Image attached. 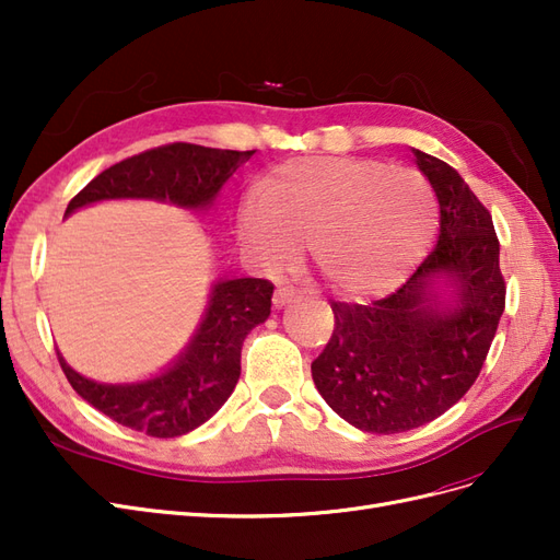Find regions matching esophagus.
<instances>
[{"label":"esophagus","mask_w":560,"mask_h":560,"mask_svg":"<svg viewBox=\"0 0 560 560\" xmlns=\"http://www.w3.org/2000/svg\"><path fill=\"white\" fill-rule=\"evenodd\" d=\"M294 299H296V292L292 290V287H278V290L273 292V306L282 308V306H287V303H292Z\"/></svg>","instance_id":"1"}]
</instances>
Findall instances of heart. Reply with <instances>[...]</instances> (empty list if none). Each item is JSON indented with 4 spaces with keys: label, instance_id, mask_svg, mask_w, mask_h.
Listing matches in <instances>:
<instances>
[{
    "label": "heart",
    "instance_id": "1",
    "mask_svg": "<svg viewBox=\"0 0 560 560\" xmlns=\"http://www.w3.org/2000/svg\"><path fill=\"white\" fill-rule=\"evenodd\" d=\"M439 224L432 182L378 159L311 156L270 171L238 214L245 252L282 270L306 243L336 292L393 290L425 257Z\"/></svg>",
    "mask_w": 560,
    "mask_h": 560
}]
</instances>
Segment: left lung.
I'll return each mask as SVG.
<instances>
[{
  "instance_id": "obj_1",
  "label": "left lung",
  "mask_w": 560,
  "mask_h": 560,
  "mask_svg": "<svg viewBox=\"0 0 560 560\" xmlns=\"http://www.w3.org/2000/svg\"><path fill=\"white\" fill-rule=\"evenodd\" d=\"M439 200V241L389 296L331 301L334 334L311 364L317 393L362 432L425 425L479 378L504 311V278L493 217L444 161L413 149ZM446 279L448 304L433 294Z\"/></svg>"
}]
</instances>
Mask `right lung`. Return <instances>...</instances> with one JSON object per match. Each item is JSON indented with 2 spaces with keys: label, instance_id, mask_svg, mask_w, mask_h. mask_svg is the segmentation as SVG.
I'll return each instance as SVG.
<instances>
[{
  "label": "right lung",
  "instance_id": "obj_1",
  "mask_svg": "<svg viewBox=\"0 0 560 560\" xmlns=\"http://www.w3.org/2000/svg\"><path fill=\"white\" fill-rule=\"evenodd\" d=\"M254 151L210 149L173 142L142 151L91 179L70 200L65 214L97 200L154 198L179 208H208L222 184L249 161ZM273 282L264 278H233L214 282L206 317L179 360L161 376L105 385L83 378L58 362L67 381L97 411L118 425L149 436L171 439L196 430L210 420L241 378V350L245 336L270 315Z\"/></svg>",
  "mask_w": 560,
  "mask_h": 560
}]
</instances>
